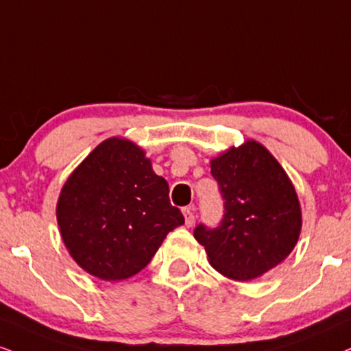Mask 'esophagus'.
Listing matches in <instances>:
<instances>
[{"mask_svg": "<svg viewBox=\"0 0 351 351\" xmlns=\"http://www.w3.org/2000/svg\"><path fill=\"white\" fill-rule=\"evenodd\" d=\"M183 214H184V223H186V227H193L194 221H196V217H194V208H193V206H189V208H184Z\"/></svg>", "mask_w": 351, "mask_h": 351, "instance_id": "esophagus-1", "label": "esophagus"}]
</instances>
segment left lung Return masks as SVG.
<instances>
[{
	"instance_id": "8db88e82",
	"label": "left lung",
	"mask_w": 351,
	"mask_h": 351,
	"mask_svg": "<svg viewBox=\"0 0 351 351\" xmlns=\"http://www.w3.org/2000/svg\"><path fill=\"white\" fill-rule=\"evenodd\" d=\"M223 197L216 229L197 226L194 239L210 267L235 281H252L281 263L302 227L298 193L288 173L260 142L245 141L210 160Z\"/></svg>"
}]
</instances>
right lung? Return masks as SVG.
<instances>
[{"label":"right lung","instance_id":"1","mask_svg":"<svg viewBox=\"0 0 351 351\" xmlns=\"http://www.w3.org/2000/svg\"><path fill=\"white\" fill-rule=\"evenodd\" d=\"M168 193L142 147L124 137L101 142L69 176L57 201L70 256L103 281L137 274L168 232L184 223Z\"/></svg>","mask_w":351,"mask_h":351}]
</instances>
